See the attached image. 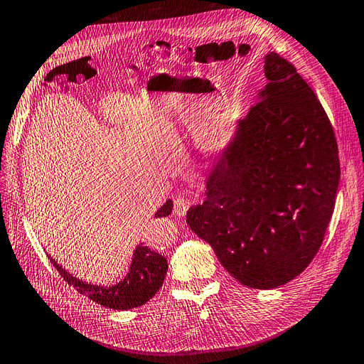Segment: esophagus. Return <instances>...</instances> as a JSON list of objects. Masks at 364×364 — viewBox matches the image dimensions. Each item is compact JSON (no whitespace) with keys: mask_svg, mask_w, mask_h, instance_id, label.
Instances as JSON below:
<instances>
[{"mask_svg":"<svg viewBox=\"0 0 364 364\" xmlns=\"http://www.w3.org/2000/svg\"><path fill=\"white\" fill-rule=\"evenodd\" d=\"M190 208V200L187 198H177L174 200V213L177 216H184Z\"/></svg>","mask_w":364,"mask_h":364,"instance_id":"obj_1","label":"esophagus"}]
</instances>
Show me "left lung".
<instances>
[{
	"label": "left lung",
	"mask_w": 364,
	"mask_h": 364,
	"mask_svg": "<svg viewBox=\"0 0 364 364\" xmlns=\"http://www.w3.org/2000/svg\"><path fill=\"white\" fill-rule=\"evenodd\" d=\"M263 68L259 102L212 156L187 224L240 284L271 289L318 253L341 169L329 118L294 65L269 53Z\"/></svg>",
	"instance_id": "left-lung-1"
}]
</instances>
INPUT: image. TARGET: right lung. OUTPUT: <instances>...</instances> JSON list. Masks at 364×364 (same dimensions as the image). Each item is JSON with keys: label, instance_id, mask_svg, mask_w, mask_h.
<instances>
[{"label": "right lung", "instance_id": "obj_1", "mask_svg": "<svg viewBox=\"0 0 364 364\" xmlns=\"http://www.w3.org/2000/svg\"><path fill=\"white\" fill-rule=\"evenodd\" d=\"M173 210V200L168 199L155 213V218L168 216ZM51 263L55 266L60 275L75 287L80 294H85L95 303L114 310H129L148 303L158 289L162 287L168 263L166 257L154 252L151 247L143 246L141 243L133 252L132 263L127 274L119 282L114 285H98L86 282L73 277L65 268L50 257Z\"/></svg>", "mask_w": 364, "mask_h": 364}]
</instances>
